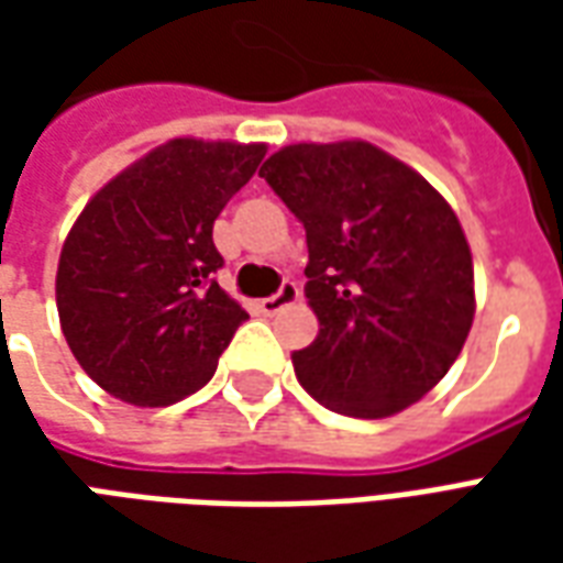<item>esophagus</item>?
<instances>
[{"label":"esophagus","instance_id":"esophagus-1","mask_svg":"<svg viewBox=\"0 0 563 563\" xmlns=\"http://www.w3.org/2000/svg\"><path fill=\"white\" fill-rule=\"evenodd\" d=\"M298 286H295L292 280H283L280 283V289H277V292L274 295H268V298H262V313H265V317H274V313H280L283 307H289V305H295V301H298Z\"/></svg>","mask_w":563,"mask_h":563}]
</instances>
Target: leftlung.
Wrapping results in <instances>:
<instances>
[{"label": "left lung", "instance_id": "1", "mask_svg": "<svg viewBox=\"0 0 563 563\" xmlns=\"http://www.w3.org/2000/svg\"><path fill=\"white\" fill-rule=\"evenodd\" d=\"M262 177L307 232L317 341L295 377L343 416L401 413L446 377L473 322L459 217L424 177L367 141L292 144Z\"/></svg>", "mask_w": 563, "mask_h": 563}]
</instances>
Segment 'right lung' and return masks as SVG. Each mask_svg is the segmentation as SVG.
I'll use <instances>...</instances> for the list:
<instances>
[{
  "instance_id": "obj_1",
  "label": "right lung",
  "mask_w": 563,
  "mask_h": 563,
  "mask_svg": "<svg viewBox=\"0 0 563 563\" xmlns=\"http://www.w3.org/2000/svg\"><path fill=\"white\" fill-rule=\"evenodd\" d=\"M262 159L265 144L174 139L102 186L71 225L59 325L114 398L168 407L192 395L250 319L217 283L213 220Z\"/></svg>"
}]
</instances>
